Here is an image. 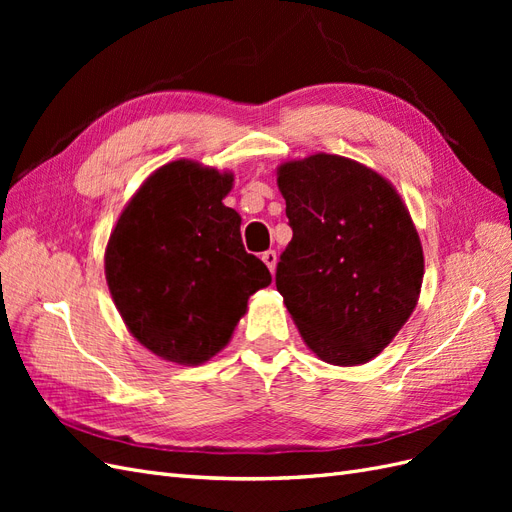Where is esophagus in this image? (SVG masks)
Returning <instances> with one entry per match:
<instances>
[{"mask_svg": "<svg viewBox=\"0 0 512 512\" xmlns=\"http://www.w3.org/2000/svg\"><path fill=\"white\" fill-rule=\"evenodd\" d=\"M262 262L269 267L271 273H275V265H277V254L273 250H267L265 254H262Z\"/></svg>", "mask_w": 512, "mask_h": 512, "instance_id": "esophagus-1", "label": "esophagus"}]
</instances>
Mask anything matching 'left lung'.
I'll return each instance as SVG.
<instances>
[{
  "label": "left lung",
  "mask_w": 512,
  "mask_h": 512,
  "mask_svg": "<svg viewBox=\"0 0 512 512\" xmlns=\"http://www.w3.org/2000/svg\"><path fill=\"white\" fill-rule=\"evenodd\" d=\"M292 239L275 286L307 348L363 365L404 327L421 294L423 245L404 200L374 168L314 153L277 168Z\"/></svg>",
  "instance_id": "left-lung-1"
}]
</instances>
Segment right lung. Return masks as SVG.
Instances as JSON below:
<instances>
[{
  "label": "right lung",
  "instance_id": "add662e5",
  "mask_svg": "<svg viewBox=\"0 0 512 512\" xmlns=\"http://www.w3.org/2000/svg\"><path fill=\"white\" fill-rule=\"evenodd\" d=\"M230 170L175 160L143 181L108 239L106 284L138 344L164 361L200 365L218 354L271 284L265 262L247 254L241 215L222 200Z\"/></svg>",
  "mask_w": 512,
  "mask_h": 512
}]
</instances>
